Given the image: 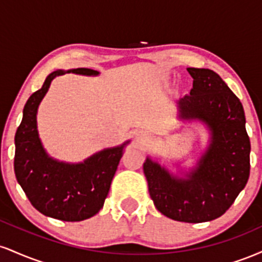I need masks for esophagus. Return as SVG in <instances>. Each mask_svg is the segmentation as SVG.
<instances>
[{"label": "esophagus", "mask_w": 262, "mask_h": 262, "mask_svg": "<svg viewBox=\"0 0 262 262\" xmlns=\"http://www.w3.org/2000/svg\"><path fill=\"white\" fill-rule=\"evenodd\" d=\"M146 138H148V134H145L144 132H138V133L135 134V139H137L138 141L146 140Z\"/></svg>", "instance_id": "34e87169"}]
</instances>
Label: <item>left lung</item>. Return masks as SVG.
<instances>
[{
  "instance_id": "8db88e82",
  "label": "left lung",
  "mask_w": 262,
  "mask_h": 262,
  "mask_svg": "<svg viewBox=\"0 0 262 262\" xmlns=\"http://www.w3.org/2000/svg\"><path fill=\"white\" fill-rule=\"evenodd\" d=\"M193 79L189 95L177 101V118L201 122L209 138L196 165L176 172L158 159L143 165L156 209L185 223H203L223 215L245 187L250 173V139L242 102L217 73L187 68Z\"/></svg>"
}]
</instances>
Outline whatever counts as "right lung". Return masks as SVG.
Segmentation results:
<instances>
[{"instance_id": "add662e5", "label": "right lung", "mask_w": 262, "mask_h": 262, "mask_svg": "<svg viewBox=\"0 0 262 262\" xmlns=\"http://www.w3.org/2000/svg\"><path fill=\"white\" fill-rule=\"evenodd\" d=\"M66 73L100 75L85 68L56 70L48 75L43 87L28 98L23 110L22 122L14 137V173L35 209L47 217L80 222L97 214L103 207L119 160L130 140L95 152L82 162L60 161L48 154L39 138L38 108L52 81Z\"/></svg>"}]
</instances>
